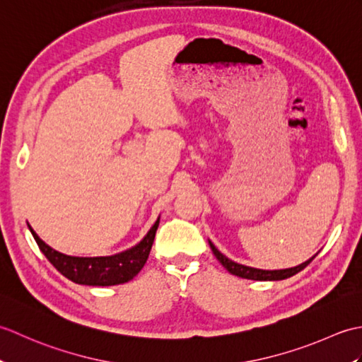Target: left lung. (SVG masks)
Instances as JSON below:
<instances>
[{
    "label": "left lung",
    "instance_id": "obj_1",
    "mask_svg": "<svg viewBox=\"0 0 362 362\" xmlns=\"http://www.w3.org/2000/svg\"><path fill=\"white\" fill-rule=\"evenodd\" d=\"M210 247L214 253V257L218 258L219 263L224 266L230 274H233L236 276H241V279H247V280H257V281H279V280H284V279H289V276L298 274L300 271H303V269L308 266L311 261L316 258L314 255L313 258L306 259L305 263L294 266V267H288V269H275V271H264V269H257V267H250V266H244L236 263V261L227 258L224 253H221L216 247H214V244L209 240Z\"/></svg>",
    "mask_w": 362,
    "mask_h": 362
}]
</instances>
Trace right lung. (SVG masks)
<instances>
[{"mask_svg": "<svg viewBox=\"0 0 362 362\" xmlns=\"http://www.w3.org/2000/svg\"><path fill=\"white\" fill-rule=\"evenodd\" d=\"M160 218L156 221L149 232L143 240L124 252L115 253L110 257H71L65 255L49 247L48 244L40 240L33 227H29L38 247L43 255L48 258L49 263L57 271L78 284H87V286H115V284L127 283L141 271L149 257L153 238L158 228Z\"/></svg>", "mask_w": 362, "mask_h": 362, "instance_id": "add662e5", "label": "right lung"}]
</instances>
